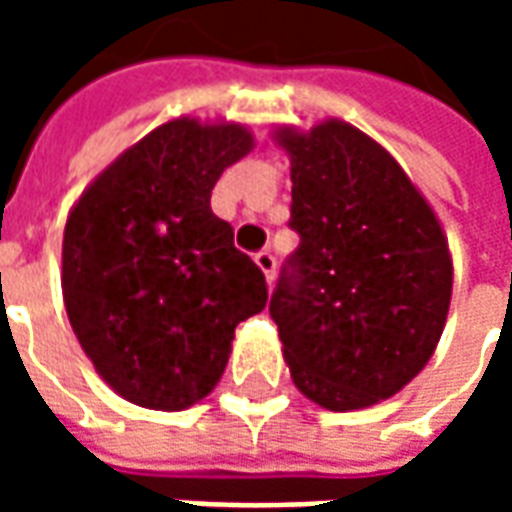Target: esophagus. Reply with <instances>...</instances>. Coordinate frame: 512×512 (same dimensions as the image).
Returning <instances> with one entry per match:
<instances>
[{
  "mask_svg": "<svg viewBox=\"0 0 512 512\" xmlns=\"http://www.w3.org/2000/svg\"><path fill=\"white\" fill-rule=\"evenodd\" d=\"M255 263L257 268L266 274V282H274V274H277V260H274V255L263 249V252H257L255 255Z\"/></svg>",
  "mask_w": 512,
  "mask_h": 512,
  "instance_id": "1",
  "label": "esophagus"
}]
</instances>
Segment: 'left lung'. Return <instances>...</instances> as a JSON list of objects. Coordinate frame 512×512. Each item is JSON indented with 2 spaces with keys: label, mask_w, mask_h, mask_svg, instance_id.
Returning a JSON list of instances; mask_svg holds the SVG:
<instances>
[{
  "label": "left lung",
  "mask_w": 512,
  "mask_h": 512,
  "mask_svg": "<svg viewBox=\"0 0 512 512\" xmlns=\"http://www.w3.org/2000/svg\"><path fill=\"white\" fill-rule=\"evenodd\" d=\"M290 158L296 255L271 296L301 395L359 411L397 395L447 323L452 255L439 216L373 136L326 117L271 131Z\"/></svg>",
  "instance_id": "obj_1"
}]
</instances>
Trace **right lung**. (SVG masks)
<instances>
[{"instance_id": "add662e5", "label": "right lung", "mask_w": 512, "mask_h": 512, "mask_svg": "<svg viewBox=\"0 0 512 512\" xmlns=\"http://www.w3.org/2000/svg\"><path fill=\"white\" fill-rule=\"evenodd\" d=\"M255 147L235 120L172 117L93 178L62 235V301L95 373L134 406L183 411L219 384L235 326L266 307L263 271L211 211Z\"/></svg>"}]
</instances>
